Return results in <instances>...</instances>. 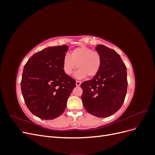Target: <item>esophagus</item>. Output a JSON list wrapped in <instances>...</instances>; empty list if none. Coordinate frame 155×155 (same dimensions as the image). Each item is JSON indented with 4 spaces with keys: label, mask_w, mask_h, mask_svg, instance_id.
<instances>
[{
    "label": "esophagus",
    "mask_w": 155,
    "mask_h": 155,
    "mask_svg": "<svg viewBox=\"0 0 155 155\" xmlns=\"http://www.w3.org/2000/svg\"><path fill=\"white\" fill-rule=\"evenodd\" d=\"M81 81H76V86H80V85H81Z\"/></svg>",
    "instance_id": "1"
}]
</instances>
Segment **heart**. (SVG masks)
<instances>
[{
	"mask_svg": "<svg viewBox=\"0 0 155 155\" xmlns=\"http://www.w3.org/2000/svg\"><path fill=\"white\" fill-rule=\"evenodd\" d=\"M102 64V58L100 53L85 46L74 49L70 55L65 54L63 61L64 72L71 75L78 67L79 70L75 76L82 79L94 77L99 72Z\"/></svg>",
	"mask_w": 155,
	"mask_h": 155,
	"instance_id": "heart-1",
	"label": "heart"
}]
</instances>
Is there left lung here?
Returning <instances> with one entry per match:
<instances>
[{
  "mask_svg": "<svg viewBox=\"0 0 155 155\" xmlns=\"http://www.w3.org/2000/svg\"><path fill=\"white\" fill-rule=\"evenodd\" d=\"M95 49L101 56V67L92 79L81 84V100L88 113L106 118L118 111L124 101L127 68L115 50L102 45H97Z\"/></svg>",
  "mask_w": 155,
  "mask_h": 155,
  "instance_id": "left-lung-1",
  "label": "left lung"
}]
</instances>
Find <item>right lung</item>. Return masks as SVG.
I'll return each mask as SVG.
<instances>
[{"instance_id":"add662e5","label":"right lung","mask_w":155,"mask_h":155,"mask_svg":"<svg viewBox=\"0 0 155 155\" xmlns=\"http://www.w3.org/2000/svg\"><path fill=\"white\" fill-rule=\"evenodd\" d=\"M67 45L50 46L33 55L23 70L21 91L33 114L43 120L61 115L76 81L64 72L63 61Z\"/></svg>"}]
</instances>
